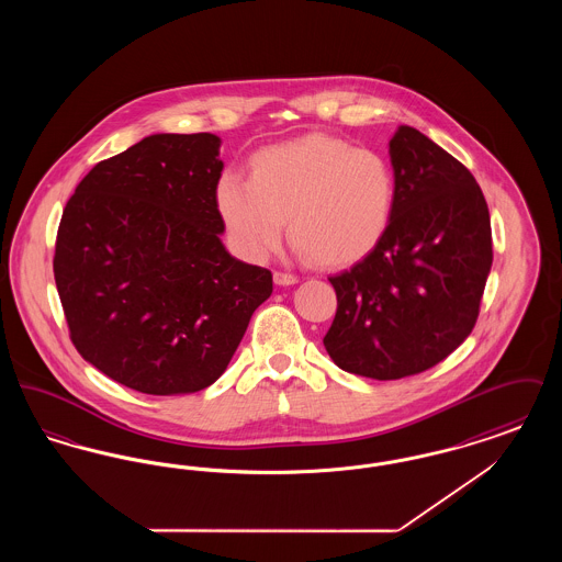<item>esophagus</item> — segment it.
I'll return each instance as SVG.
<instances>
[{"label": "esophagus", "mask_w": 562, "mask_h": 562, "mask_svg": "<svg viewBox=\"0 0 562 562\" xmlns=\"http://www.w3.org/2000/svg\"><path fill=\"white\" fill-rule=\"evenodd\" d=\"M273 282H276L278 286H291V284H296V282H299V278H296L294 273H286V271H276V273H273Z\"/></svg>", "instance_id": "obj_1"}]
</instances>
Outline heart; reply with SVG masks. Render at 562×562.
I'll list each match as a JSON object with an SVG mask.
<instances>
[{"label":"heart","instance_id":"obj_1","mask_svg":"<svg viewBox=\"0 0 562 562\" xmlns=\"http://www.w3.org/2000/svg\"><path fill=\"white\" fill-rule=\"evenodd\" d=\"M214 206L236 250L266 261L289 234L303 255L328 268L369 257L385 238L396 177L376 151L330 134L312 133L257 149L248 179L225 170Z\"/></svg>","mask_w":562,"mask_h":562}]
</instances>
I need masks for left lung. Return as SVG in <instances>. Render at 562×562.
<instances>
[{
  "instance_id": "obj_1",
  "label": "left lung",
  "mask_w": 562,
  "mask_h": 562,
  "mask_svg": "<svg viewBox=\"0 0 562 562\" xmlns=\"http://www.w3.org/2000/svg\"><path fill=\"white\" fill-rule=\"evenodd\" d=\"M396 206L385 238L328 278L337 314L324 348L348 373H424L472 333L493 263L491 216L472 172L411 126L390 140Z\"/></svg>"
}]
</instances>
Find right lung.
Here are the masks:
<instances>
[{"mask_svg":"<svg viewBox=\"0 0 562 562\" xmlns=\"http://www.w3.org/2000/svg\"><path fill=\"white\" fill-rule=\"evenodd\" d=\"M216 134H151L99 161L58 225L54 280L81 358L154 396L200 392L223 374L269 269L223 246L214 206Z\"/></svg>","mask_w":562,"mask_h":562,"instance_id":"add662e5","label":"right lung"}]
</instances>
